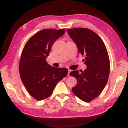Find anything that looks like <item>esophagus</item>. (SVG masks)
Returning <instances> with one entry per match:
<instances>
[{
	"instance_id": "34e87169",
	"label": "esophagus",
	"mask_w": 128,
	"mask_h": 128,
	"mask_svg": "<svg viewBox=\"0 0 128 128\" xmlns=\"http://www.w3.org/2000/svg\"><path fill=\"white\" fill-rule=\"evenodd\" d=\"M71 70L70 69H68V76H70V72H71Z\"/></svg>"
}]
</instances>
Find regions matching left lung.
I'll use <instances>...</instances> for the list:
<instances>
[{
  "mask_svg": "<svg viewBox=\"0 0 128 128\" xmlns=\"http://www.w3.org/2000/svg\"><path fill=\"white\" fill-rule=\"evenodd\" d=\"M67 31L79 52L85 56L83 61L87 66L81 73L77 70L70 73L77 80L72 90L81 100L88 102L99 95L107 83L110 69L108 52L100 36L92 30L77 28Z\"/></svg>",
  "mask_w": 128,
  "mask_h": 128,
  "instance_id": "8db88e82",
  "label": "left lung"
}]
</instances>
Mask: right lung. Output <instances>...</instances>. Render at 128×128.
I'll return each mask as SVG.
<instances>
[{"label": "right lung", "instance_id": "1", "mask_svg": "<svg viewBox=\"0 0 128 128\" xmlns=\"http://www.w3.org/2000/svg\"><path fill=\"white\" fill-rule=\"evenodd\" d=\"M65 32V29H43L24 47L19 64L21 79L29 94L37 100L50 96L58 82L68 74L67 69L52 66L46 60L54 43Z\"/></svg>", "mask_w": 128, "mask_h": 128}]
</instances>
